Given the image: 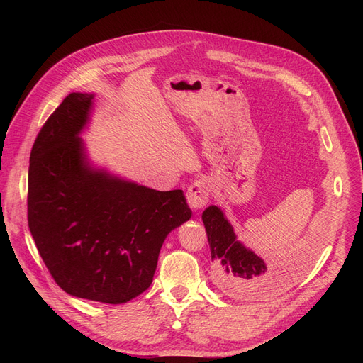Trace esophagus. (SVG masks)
<instances>
[{"label": "esophagus", "instance_id": "34e87169", "mask_svg": "<svg viewBox=\"0 0 363 363\" xmlns=\"http://www.w3.org/2000/svg\"><path fill=\"white\" fill-rule=\"evenodd\" d=\"M186 201L194 211L203 208L208 203V185L204 179H197L188 186Z\"/></svg>", "mask_w": 363, "mask_h": 363}]
</instances>
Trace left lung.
<instances>
[{"label": "left lung", "instance_id": "left-lung-1", "mask_svg": "<svg viewBox=\"0 0 363 363\" xmlns=\"http://www.w3.org/2000/svg\"><path fill=\"white\" fill-rule=\"evenodd\" d=\"M212 260L216 262L219 289L234 298H262L277 291L285 275L269 271L253 250L237 240L234 228L218 206H208L201 215Z\"/></svg>", "mask_w": 363, "mask_h": 363}]
</instances>
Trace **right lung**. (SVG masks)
I'll return each instance as SVG.
<instances>
[{"instance_id":"right-lung-1","label":"right lung","mask_w":363,"mask_h":363,"mask_svg":"<svg viewBox=\"0 0 363 363\" xmlns=\"http://www.w3.org/2000/svg\"><path fill=\"white\" fill-rule=\"evenodd\" d=\"M94 94L72 92L30 151L28 220L67 294L121 304L145 291L170 231L191 218L182 189L157 191L91 164L84 140Z\"/></svg>"}]
</instances>
